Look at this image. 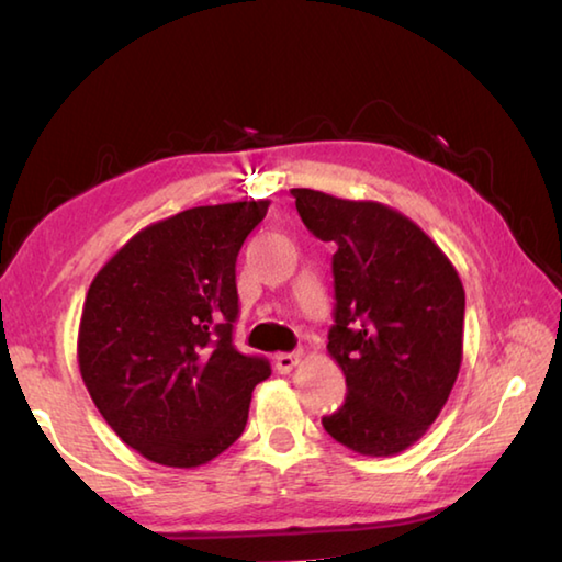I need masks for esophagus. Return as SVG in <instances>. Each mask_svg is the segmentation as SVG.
<instances>
[{
    "label": "esophagus",
    "instance_id": "obj_1",
    "mask_svg": "<svg viewBox=\"0 0 562 562\" xmlns=\"http://www.w3.org/2000/svg\"><path fill=\"white\" fill-rule=\"evenodd\" d=\"M297 361H300L297 351H282V355L274 357V367H278L280 374H290Z\"/></svg>",
    "mask_w": 562,
    "mask_h": 562
}]
</instances>
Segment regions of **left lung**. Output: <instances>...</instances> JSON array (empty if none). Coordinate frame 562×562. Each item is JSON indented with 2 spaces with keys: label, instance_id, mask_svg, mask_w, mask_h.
Here are the masks:
<instances>
[{
  "label": "left lung",
  "instance_id": "8db88e82",
  "mask_svg": "<svg viewBox=\"0 0 562 562\" xmlns=\"http://www.w3.org/2000/svg\"><path fill=\"white\" fill-rule=\"evenodd\" d=\"M290 193L307 231L337 247L327 349L345 372L347 398L322 426L351 451L394 456L422 439L459 376V272L394 207L310 188Z\"/></svg>",
  "mask_w": 562,
  "mask_h": 562
}]
</instances>
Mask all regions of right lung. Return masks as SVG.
<instances>
[{"instance_id": "obj_1", "label": "right lung", "mask_w": 562, "mask_h": 562, "mask_svg": "<svg viewBox=\"0 0 562 562\" xmlns=\"http://www.w3.org/2000/svg\"><path fill=\"white\" fill-rule=\"evenodd\" d=\"M268 201L201 205L136 233L93 278L79 369L123 443L148 461L195 469L245 431L265 357L233 345L237 252Z\"/></svg>"}]
</instances>
